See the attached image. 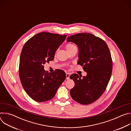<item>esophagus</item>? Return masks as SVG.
I'll return each instance as SVG.
<instances>
[{
    "instance_id": "obj_1",
    "label": "esophagus",
    "mask_w": 131,
    "mask_h": 131,
    "mask_svg": "<svg viewBox=\"0 0 131 131\" xmlns=\"http://www.w3.org/2000/svg\"><path fill=\"white\" fill-rule=\"evenodd\" d=\"M70 73H66V79H67V80L69 79V77H70Z\"/></svg>"
}]
</instances>
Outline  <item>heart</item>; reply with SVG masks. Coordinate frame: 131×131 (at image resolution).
Instances as JSON below:
<instances>
[{"mask_svg": "<svg viewBox=\"0 0 131 131\" xmlns=\"http://www.w3.org/2000/svg\"><path fill=\"white\" fill-rule=\"evenodd\" d=\"M74 47V46L73 45H72V44H67V45L66 46V50H68V49H70V48H72V47Z\"/></svg>", "mask_w": 131, "mask_h": 131, "instance_id": "obj_1", "label": "heart"}]
</instances>
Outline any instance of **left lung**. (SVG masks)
<instances>
[{
    "instance_id": "8db88e82",
    "label": "left lung",
    "mask_w": 131,
    "mask_h": 131,
    "mask_svg": "<svg viewBox=\"0 0 131 131\" xmlns=\"http://www.w3.org/2000/svg\"><path fill=\"white\" fill-rule=\"evenodd\" d=\"M67 42L78 46V64L87 73L82 78L76 73L70 76L74 82L70 95L80 104H91L101 97L110 79L113 62L109 49L103 39L90 33L71 35L67 38Z\"/></svg>"
}]
</instances>
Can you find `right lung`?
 Masks as SVG:
<instances>
[{"label": "right lung", "mask_w": 131, "mask_h": 131, "mask_svg": "<svg viewBox=\"0 0 131 131\" xmlns=\"http://www.w3.org/2000/svg\"><path fill=\"white\" fill-rule=\"evenodd\" d=\"M66 37V35L40 32L32 37L23 47L20 59V78L27 94L36 102L52 99L66 79L63 70L47 73L43 65L54 59L56 51Z\"/></svg>", "instance_id": "right-lung-1"}]
</instances>
